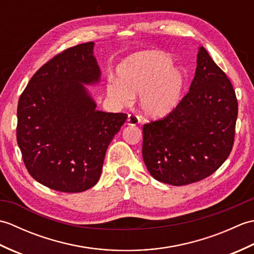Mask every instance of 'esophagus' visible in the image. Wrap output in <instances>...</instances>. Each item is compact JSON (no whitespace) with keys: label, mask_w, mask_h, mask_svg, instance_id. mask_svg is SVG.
<instances>
[{"label":"esophagus","mask_w":254,"mask_h":254,"mask_svg":"<svg viewBox=\"0 0 254 254\" xmlns=\"http://www.w3.org/2000/svg\"><path fill=\"white\" fill-rule=\"evenodd\" d=\"M127 122L128 126H137V124L141 123V120H139V118L135 115H128Z\"/></svg>","instance_id":"1"}]
</instances>
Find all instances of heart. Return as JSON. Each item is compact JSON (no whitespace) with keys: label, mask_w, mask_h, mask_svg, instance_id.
<instances>
[{"label":"heart","mask_w":254,"mask_h":254,"mask_svg":"<svg viewBox=\"0 0 254 254\" xmlns=\"http://www.w3.org/2000/svg\"><path fill=\"white\" fill-rule=\"evenodd\" d=\"M172 59L158 51L135 53L117 67L118 80L111 79L107 93L120 105H127L139 95V108L149 119H163L181 102L186 74L172 65Z\"/></svg>","instance_id":"heart-1"}]
</instances>
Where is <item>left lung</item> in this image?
<instances>
[{
  "label": "left lung",
  "instance_id": "8db88e82",
  "mask_svg": "<svg viewBox=\"0 0 254 254\" xmlns=\"http://www.w3.org/2000/svg\"><path fill=\"white\" fill-rule=\"evenodd\" d=\"M238 102L203 47L189 93L163 120L144 124L143 159L154 179L186 186L214 174L234 145Z\"/></svg>",
  "mask_w": 254,
  "mask_h": 254
}]
</instances>
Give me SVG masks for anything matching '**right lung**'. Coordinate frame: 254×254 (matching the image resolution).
<instances>
[{"mask_svg":"<svg viewBox=\"0 0 254 254\" xmlns=\"http://www.w3.org/2000/svg\"><path fill=\"white\" fill-rule=\"evenodd\" d=\"M95 42L69 48L35 73L17 107V143L27 170L52 190L98 182L107 148L127 116L105 112L86 86L99 85Z\"/></svg>","mask_w":254,"mask_h":254,"instance_id":"obj_1","label":"right lung"}]
</instances>
